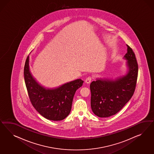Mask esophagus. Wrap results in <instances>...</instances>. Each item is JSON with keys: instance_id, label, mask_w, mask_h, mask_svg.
<instances>
[{"instance_id": "34e87169", "label": "esophagus", "mask_w": 154, "mask_h": 154, "mask_svg": "<svg viewBox=\"0 0 154 154\" xmlns=\"http://www.w3.org/2000/svg\"><path fill=\"white\" fill-rule=\"evenodd\" d=\"M91 77H88L86 79H85V83L87 84H89L90 82H91Z\"/></svg>"}]
</instances>
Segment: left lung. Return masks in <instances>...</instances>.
<instances>
[{
    "label": "left lung",
    "mask_w": 154,
    "mask_h": 154,
    "mask_svg": "<svg viewBox=\"0 0 154 154\" xmlns=\"http://www.w3.org/2000/svg\"><path fill=\"white\" fill-rule=\"evenodd\" d=\"M127 47V53L123 57L126 60V73L115 79L98 78L90 84L91 107L99 117L111 116L119 112L134 92L138 65L134 52Z\"/></svg>",
    "instance_id": "8db88e82"
}]
</instances>
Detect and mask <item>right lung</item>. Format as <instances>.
Listing matches in <instances>:
<instances>
[{"label":"right lung","mask_w":154,"mask_h":154,"mask_svg":"<svg viewBox=\"0 0 154 154\" xmlns=\"http://www.w3.org/2000/svg\"><path fill=\"white\" fill-rule=\"evenodd\" d=\"M24 79L33 107L48 120L61 121L70 113L76 90L84 81L77 79L56 88H46L38 82L32 74L28 56L24 66Z\"/></svg>","instance_id":"1"}]
</instances>
